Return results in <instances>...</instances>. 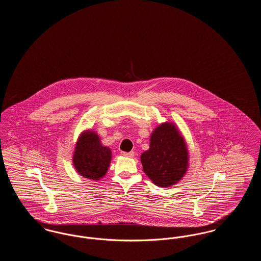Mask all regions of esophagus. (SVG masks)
Wrapping results in <instances>:
<instances>
[{
    "instance_id": "esophagus-1",
    "label": "esophagus",
    "mask_w": 261,
    "mask_h": 261,
    "mask_svg": "<svg viewBox=\"0 0 261 261\" xmlns=\"http://www.w3.org/2000/svg\"><path fill=\"white\" fill-rule=\"evenodd\" d=\"M122 154L126 156V158H133L135 155V152L134 151H129V152H122Z\"/></svg>"
}]
</instances>
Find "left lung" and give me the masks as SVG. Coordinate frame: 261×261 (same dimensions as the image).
Returning <instances> with one entry per match:
<instances>
[{
  "label": "left lung",
  "instance_id": "1",
  "mask_svg": "<svg viewBox=\"0 0 261 261\" xmlns=\"http://www.w3.org/2000/svg\"><path fill=\"white\" fill-rule=\"evenodd\" d=\"M144 172L162 188L177 184L189 167L187 143L174 122L156 126L149 138V149L141 154Z\"/></svg>",
  "mask_w": 261,
  "mask_h": 261
}]
</instances>
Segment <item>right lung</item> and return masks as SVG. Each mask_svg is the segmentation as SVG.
Listing matches in <instances>:
<instances>
[{
    "label": "right lung",
    "mask_w": 261,
    "mask_h": 261,
    "mask_svg": "<svg viewBox=\"0 0 261 261\" xmlns=\"http://www.w3.org/2000/svg\"><path fill=\"white\" fill-rule=\"evenodd\" d=\"M112 155V149L100 143L97 132L85 130L75 144L72 163L79 175L98 181L108 172Z\"/></svg>",
    "instance_id": "right-lung-1"
}]
</instances>
